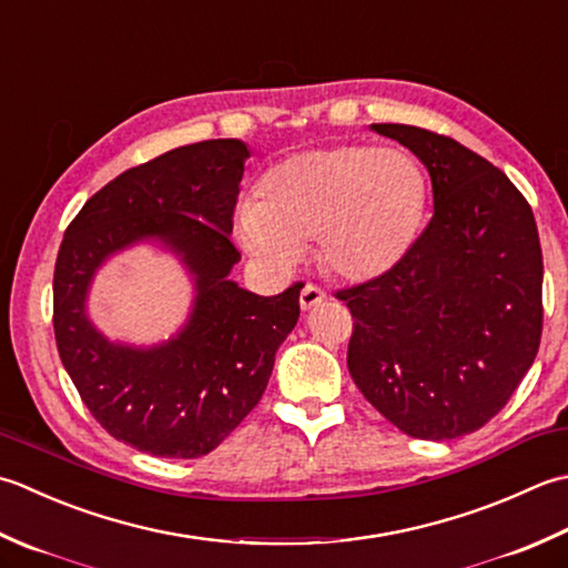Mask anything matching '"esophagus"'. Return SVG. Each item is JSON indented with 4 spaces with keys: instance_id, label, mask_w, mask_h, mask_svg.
Returning <instances> with one entry per match:
<instances>
[{
    "instance_id": "1",
    "label": "esophagus",
    "mask_w": 568,
    "mask_h": 568,
    "mask_svg": "<svg viewBox=\"0 0 568 568\" xmlns=\"http://www.w3.org/2000/svg\"><path fill=\"white\" fill-rule=\"evenodd\" d=\"M325 300H327V295L322 293L317 285L307 283V285L303 287V293H300V307H303V310H313V307L325 303Z\"/></svg>"
}]
</instances>
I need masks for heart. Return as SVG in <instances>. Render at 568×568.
I'll use <instances>...</instances> for the list:
<instances>
[{
    "label": "heart",
    "mask_w": 568,
    "mask_h": 568,
    "mask_svg": "<svg viewBox=\"0 0 568 568\" xmlns=\"http://www.w3.org/2000/svg\"><path fill=\"white\" fill-rule=\"evenodd\" d=\"M428 206L426 172L404 150L337 144L271 166L239 219L251 253L291 265L317 241V258L342 281H374L404 261Z\"/></svg>",
    "instance_id": "b5f03b06"
}]
</instances>
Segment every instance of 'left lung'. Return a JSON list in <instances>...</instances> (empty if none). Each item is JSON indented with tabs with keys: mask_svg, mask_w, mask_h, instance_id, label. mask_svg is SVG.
<instances>
[{
	"mask_svg": "<svg viewBox=\"0 0 568 568\" xmlns=\"http://www.w3.org/2000/svg\"><path fill=\"white\" fill-rule=\"evenodd\" d=\"M372 130L426 164L433 216L396 268L335 293L354 317L349 374L410 438H460L505 408L537 357V221L507 174L460 142L394 122Z\"/></svg>",
	"mask_w": 568,
	"mask_h": 568,
	"instance_id": "8db88e82",
	"label": "left lung"
}]
</instances>
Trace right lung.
Masks as SVG:
<instances>
[{
	"mask_svg": "<svg viewBox=\"0 0 568 568\" xmlns=\"http://www.w3.org/2000/svg\"><path fill=\"white\" fill-rule=\"evenodd\" d=\"M248 148L184 144L122 172L65 229L53 271V332L83 404L110 436L158 458H202L268 386L275 352L300 317L295 283L261 297L229 281L241 253L229 233ZM154 237L195 275L193 315L154 348L110 343L84 315L87 287L110 254Z\"/></svg>",
	"mask_w": 568,
	"mask_h": 568,
	"instance_id": "obj_1",
	"label": "right lung"
}]
</instances>
